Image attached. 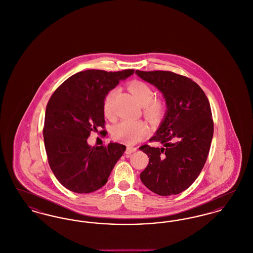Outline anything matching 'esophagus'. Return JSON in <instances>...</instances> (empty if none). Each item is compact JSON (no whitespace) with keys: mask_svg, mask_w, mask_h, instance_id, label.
Here are the masks:
<instances>
[{"mask_svg":"<svg viewBox=\"0 0 253 253\" xmlns=\"http://www.w3.org/2000/svg\"><path fill=\"white\" fill-rule=\"evenodd\" d=\"M136 150H137V148H135V147L128 146L127 149H126V151H125V154H126L127 156H129V155H131L132 153H134Z\"/></svg>","mask_w":253,"mask_h":253,"instance_id":"34e87169","label":"esophagus"}]
</instances>
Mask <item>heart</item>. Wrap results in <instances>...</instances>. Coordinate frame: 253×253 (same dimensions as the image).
<instances>
[{
    "instance_id": "obj_1",
    "label": "heart",
    "mask_w": 253,
    "mask_h": 253,
    "mask_svg": "<svg viewBox=\"0 0 253 253\" xmlns=\"http://www.w3.org/2000/svg\"><path fill=\"white\" fill-rule=\"evenodd\" d=\"M129 91L142 106L143 114L151 121H156L165 113V103L158 98H154V91L150 85L143 82L135 81L129 85ZM116 95V89L109 91L103 100L104 115L114 118L113 99ZM148 132V126L142 121H123L119 123L113 131V137L128 144H134L139 141Z\"/></svg>"
}]
</instances>
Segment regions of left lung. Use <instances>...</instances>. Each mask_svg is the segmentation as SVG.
Listing matches in <instances>:
<instances>
[{
	"instance_id": "left-lung-1",
	"label": "left lung",
	"mask_w": 253,
	"mask_h": 253,
	"mask_svg": "<svg viewBox=\"0 0 253 253\" xmlns=\"http://www.w3.org/2000/svg\"><path fill=\"white\" fill-rule=\"evenodd\" d=\"M135 74L163 94L167 111L150 142L139 148L149 157L140 179L161 196L187 190L200 174L210 152L213 121L209 99L193 80L170 71Z\"/></svg>"
}]
</instances>
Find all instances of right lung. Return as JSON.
<instances>
[{
	"mask_svg": "<svg viewBox=\"0 0 253 253\" xmlns=\"http://www.w3.org/2000/svg\"><path fill=\"white\" fill-rule=\"evenodd\" d=\"M132 74V69L82 71L68 78L50 97L42 130L45 151L56 178L71 192L89 193L100 189L124 154V145L110 142L92 147L87 138L98 127L104 128L103 100L107 93Z\"/></svg>",
	"mask_w": 253,
	"mask_h": 253,
	"instance_id": "1",
	"label": "right lung"
}]
</instances>
